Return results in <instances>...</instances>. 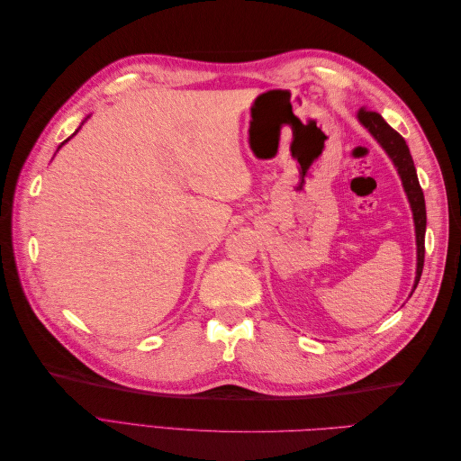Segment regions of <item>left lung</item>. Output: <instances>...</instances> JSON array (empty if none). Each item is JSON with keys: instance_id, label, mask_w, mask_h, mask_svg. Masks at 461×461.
I'll list each match as a JSON object with an SVG mask.
<instances>
[{"instance_id": "obj_1", "label": "left lung", "mask_w": 461, "mask_h": 461, "mask_svg": "<svg viewBox=\"0 0 461 461\" xmlns=\"http://www.w3.org/2000/svg\"><path fill=\"white\" fill-rule=\"evenodd\" d=\"M357 119L376 138V142H379L386 149L390 159H393L394 165L398 167L403 190H406L408 200L411 203L413 221H415V239H417V276H415V285H413V290H415L417 283H420V278H421L423 263H425L427 212H425L423 190L420 186V178H417V173H415L411 153L408 149L406 140H403V138L393 127H390V124L379 113H376V111H369L366 107L359 109Z\"/></svg>"}]
</instances>
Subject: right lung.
I'll return each instance as SVG.
<instances>
[{
  "instance_id": "obj_1",
  "label": "right lung",
  "mask_w": 461,
  "mask_h": 461,
  "mask_svg": "<svg viewBox=\"0 0 461 461\" xmlns=\"http://www.w3.org/2000/svg\"><path fill=\"white\" fill-rule=\"evenodd\" d=\"M65 142H67V140H65ZM65 142H63V144H65ZM63 144H61V146H63Z\"/></svg>"
}]
</instances>
